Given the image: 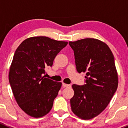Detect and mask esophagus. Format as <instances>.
<instances>
[{
  "label": "esophagus",
  "instance_id": "obj_1",
  "mask_svg": "<svg viewBox=\"0 0 128 128\" xmlns=\"http://www.w3.org/2000/svg\"><path fill=\"white\" fill-rule=\"evenodd\" d=\"M62 86L64 87H70L71 86H70V85H69V84H66L62 83Z\"/></svg>",
  "mask_w": 128,
  "mask_h": 128
}]
</instances>
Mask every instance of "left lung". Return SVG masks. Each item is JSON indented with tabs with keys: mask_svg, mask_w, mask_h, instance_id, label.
Segmentation results:
<instances>
[{
	"mask_svg": "<svg viewBox=\"0 0 128 128\" xmlns=\"http://www.w3.org/2000/svg\"><path fill=\"white\" fill-rule=\"evenodd\" d=\"M78 73L86 72L85 84H73L72 112L83 120L96 116L106 108L118 87L113 53L108 45L94 38L69 41Z\"/></svg>",
	"mask_w": 128,
	"mask_h": 128,
	"instance_id": "left-lung-1",
	"label": "left lung"
}]
</instances>
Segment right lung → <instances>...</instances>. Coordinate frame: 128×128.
Returning a JSON list of instances; mask_svg holds the SVG:
<instances>
[{
	"instance_id": "1",
	"label": "right lung",
	"mask_w": 128,
	"mask_h": 128,
	"mask_svg": "<svg viewBox=\"0 0 128 128\" xmlns=\"http://www.w3.org/2000/svg\"><path fill=\"white\" fill-rule=\"evenodd\" d=\"M68 42L46 36L27 38L14 54L9 83L19 106L26 114L40 118L50 112L61 87V82L43 76Z\"/></svg>"
}]
</instances>
